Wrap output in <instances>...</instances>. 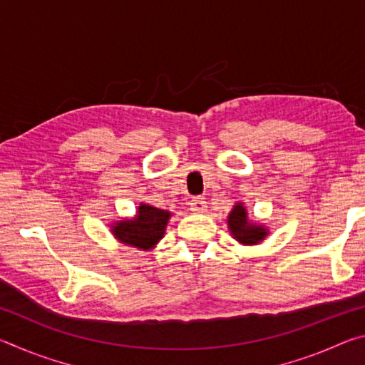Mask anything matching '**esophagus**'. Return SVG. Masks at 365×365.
Wrapping results in <instances>:
<instances>
[{
    "instance_id": "obj_1",
    "label": "esophagus",
    "mask_w": 365,
    "mask_h": 365,
    "mask_svg": "<svg viewBox=\"0 0 365 365\" xmlns=\"http://www.w3.org/2000/svg\"><path fill=\"white\" fill-rule=\"evenodd\" d=\"M206 200L202 196H196L193 200L190 201V209L193 211L195 214H202L206 212Z\"/></svg>"
}]
</instances>
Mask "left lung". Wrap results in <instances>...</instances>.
Segmentation results:
<instances>
[{
    "label": "left lung",
    "mask_w": 365,
    "mask_h": 365,
    "mask_svg": "<svg viewBox=\"0 0 365 365\" xmlns=\"http://www.w3.org/2000/svg\"><path fill=\"white\" fill-rule=\"evenodd\" d=\"M227 227L232 238L245 246L259 245L269 237V227L250 220L248 211H246L243 202L240 201L235 202L230 214L227 215Z\"/></svg>",
    "instance_id": "8db88e82"
}]
</instances>
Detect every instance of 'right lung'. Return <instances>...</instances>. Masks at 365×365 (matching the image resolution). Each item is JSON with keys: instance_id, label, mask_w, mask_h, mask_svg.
<instances>
[{"instance_id": "obj_1", "label": "right lung", "mask_w": 365, "mask_h": 365, "mask_svg": "<svg viewBox=\"0 0 365 365\" xmlns=\"http://www.w3.org/2000/svg\"><path fill=\"white\" fill-rule=\"evenodd\" d=\"M172 212L140 202L132 219H120L110 224V233L117 242L141 251H151L164 238Z\"/></svg>"}]
</instances>
